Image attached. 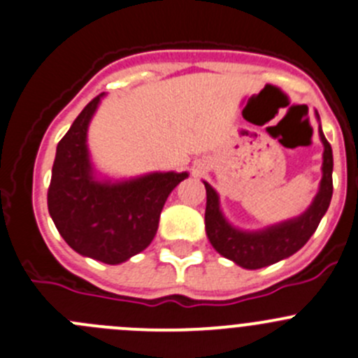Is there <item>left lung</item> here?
<instances>
[{"label": "left lung", "instance_id": "obj_1", "mask_svg": "<svg viewBox=\"0 0 358 358\" xmlns=\"http://www.w3.org/2000/svg\"><path fill=\"white\" fill-rule=\"evenodd\" d=\"M320 138L323 142V177L320 182V192L315 196L309 209L302 216L285 223L268 227L262 232H241L237 228L230 227L220 210L217 195L207 182V206H206V232L210 244L220 255L228 260L236 262L244 268H262L275 262L288 258L295 251L301 250L309 237L315 234L322 221L323 214L329 209L332 199V148L327 142L322 128Z\"/></svg>", "mask_w": 358, "mask_h": 358}]
</instances>
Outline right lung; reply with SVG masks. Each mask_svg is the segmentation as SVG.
Wrapping results in <instances>:
<instances>
[{
  "mask_svg": "<svg viewBox=\"0 0 358 358\" xmlns=\"http://www.w3.org/2000/svg\"><path fill=\"white\" fill-rule=\"evenodd\" d=\"M101 96L84 107L57 144L47 206L71 250L115 265L151 244L166 196L188 173L156 172L114 185L94 181L86 135Z\"/></svg>",
  "mask_w": 358,
  "mask_h": 358,
  "instance_id": "obj_1",
  "label": "right lung"
}]
</instances>
